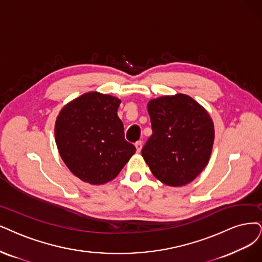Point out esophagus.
Here are the masks:
<instances>
[{
	"instance_id": "1",
	"label": "esophagus",
	"mask_w": 262,
	"mask_h": 262,
	"mask_svg": "<svg viewBox=\"0 0 262 262\" xmlns=\"http://www.w3.org/2000/svg\"><path fill=\"white\" fill-rule=\"evenodd\" d=\"M135 147H136V151L139 153L142 149V142L141 141H137L136 143H135Z\"/></svg>"
}]
</instances>
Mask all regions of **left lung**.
Segmentation results:
<instances>
[{
  "label": "left lung",
  "instance_id": "left-lung-1",
  "mask_svg": "<svg viewBox=\"0 0 262 262\" xmlns=\"http://www.w3.org/2000/svg\"><path fill=\"white\" fill-rule=\"evenodd\" d=\"M152 135L141 154L153 176L170 187L194 180L209 161L215 139L208 112L190 96L177 94L148 103Z\"/></svg>",
  "mask_w": 262,
  "mask_h": 262
}]
</instances>
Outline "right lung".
<instances>
[{"mask_svg": "<svg viewBox=\"0 0 262 262\" xmlns=\"http://www.w3.org/2000/svg\"><path fill=\"white\" fill-rule=\"evenodd\" d=\"M121 100L97 92L66 104L55 124V140L67 167L91 185H103L119 175L136 152L124 138L118 116Z\"/></svg>", "mask_w": 262, "mask_h": 262, "instance_id": "add662e5", "label": "right lung"}]
</instances>
